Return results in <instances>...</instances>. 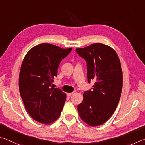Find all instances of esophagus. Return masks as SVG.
<instances>
[{
  "label": "esophagus",
  "instance_id": "obj_1",
  "mask_svg": "<svg viewBox=\"0 0 145 145\" xmlns=\"http://www.w3.org/2000/svg\"><path fill=\"white\" fill-rule=\"evenodd\" d=\"M73 94V93H67V95L68 96V97H71V95H72Z\"/></svg>",
  "mask_w": 145,
  "mask_h": 145
}]
</instances>
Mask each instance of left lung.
Returning a JSON list of instances; mask_svg holds the SVG:
<instances>
[{
  "mask_svg": "<svg viewBox=\"0 0 145 145\" xmlns=\"http://www.w3.org/2000/svg\"><path fill=\"white\" fill-rule=\"evenodd\" d=\"M76 51L87 62L88 82H95L78 105L79 115L90 126L102 125L113 115L120 98L123 76L120 60L113 48L101 43Z\"/></svg>",
  "mask_w": 145,
  "mask_h": 145,
  "instance_id": "left-lung-1",
  "label": "left lung"
}]
</instances>
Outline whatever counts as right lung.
Here are the masks:
<instances>
[{
  "instance_id": "add662e5",
  "label": "right lung",
  "mask_w": 145,
  "mask_h": 145,
  "mask_svg": "<svg viewBox=\"0 0 145 145\" xmlns=\"http://www.w3.org/2000/svg\"><path fill=\"white\" fill-rule=\"evenodd\" d=\"M72 49L42 43L30 50L23 60L19 76L20 95L27 112L38 122L51 123L60 115L66 94L52 84L60 62Z\"/></svg>"
}]
</instances>
